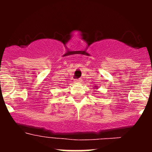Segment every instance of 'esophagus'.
<instances>
[{
    "label": "esophagus",
    "instance_id": "obj_1",
    "mask_svg": "<svg viewBox=\"0 0 152 152\" xmlns=\"http://www.w3.org/2000/svg\"><path fill=\"white\" fill-rule=\"evenodd\" d=\"M81 81H82V80L81 79V78H79V79H76L74 81L76 82V83H81Z\"/></svg>",
    "mask_w": 152,
    "mask_h": 152
}]
</instances>
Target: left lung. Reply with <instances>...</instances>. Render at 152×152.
Listing matches in <instances>:
<instances>
[{"mask_svg":"<svg viewBox=\"0 0 152 152\" xmlns=\"http://www.w3.org/2000/svg\"><path fill=\"white\" fill-rule=\"evenodd\" d=\"M94 88H96V89H97V88H98V87H97V86H94Z\"/></svg>","mask_w":152,"mask_h":152,"instance_id":"8db88e82","label":"left lung"}]
</instances>
